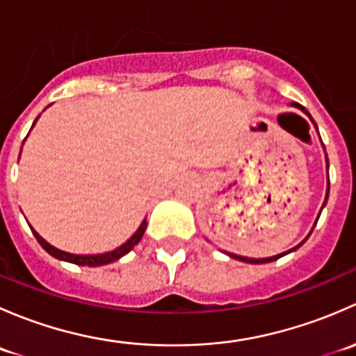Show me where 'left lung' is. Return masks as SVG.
Masks as SVG:
<instances>
[{"label":"left lung","instance_id":"8db88e82","mask_svg":"<svg viewBox=\"0 0 356 356\" xmlns=\"http://www.w3.org/2000/svg\"><path fill=\"white\" fill-rule=\"evenodd\" d=\"M291 106H294V108H298V110L303 111V113H307L308 117H310V120L314 122V118H312V115L308 113V111L305 110L303 106L298 105V103H293V105H291ZM314 125H315V122H314ZM315 129H317V125H315ZM317 132H318V129H317ZM322 146H324V145H322ZM325 167H327V172H329V158H327V153H325ZM327 198H329V182H327V191H325V200H324V204H322V208H324V207H325V203H327ZM322 208H321V211H322ZM321 211H318V217H321ZM318 217H317V220H318ZM317 220H315L314 227H315V225H317ZM314 227H312V231H314ZM312 231H310V234H312ZM310 234H308L307 238H305L303 241L300 243V245H296L294 248H291L289 251H284V253H281V254H274V257H268V258H248V257H241V254L229 253V251H225V254H229V257H231V258H236V260H239V261H246V264H268V261H275V260H277V258H281V257H284V254L291 253V251H296L298 248H300L301 245H303V243L307 241L308 238H310Z\"/></svg>","mask_w":356,"mask_h":356}]
</instances>
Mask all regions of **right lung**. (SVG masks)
I'll use <instances>...</instances> for the list:
<instances>
[{"mask_svg": "<svg viewBox=\"0 0 356 356\" xmlns=\"http://www.w3.org/2000/svg\"><path fill=\"white\" fill-rule=\"evenodd\" d=\"M38 118H35V120H34L32 127H34V125H35ZM20 153H22V149H20ZM146 225H148V222H146V218H145V220L141 222V225H139V227H138V231H136L134 234H132L131 238H129L127 241L124 243V245L115 248V250H111V251H106V253H98V254L67 253V251H62V250H58V248L49 245L48 241H44V239H42L41 236H39L38 232L34 231V229H32V227L31 229H32V232H34V236H35V239H38L39 245L44 248V250L48 251V253L51 254V257L58 258V260H63V261H70V264H75V265H88V267H99V265L111 264V261L118 260V258H122V257H124V254H127L129 251L132 250V248H134L139 241H141L143 234H145V231H146Z\"/></svg>", "mask_w": 356, "mask_h": 356, "instance_id": "obj_1", "label": "right lung"}]
</instances>
